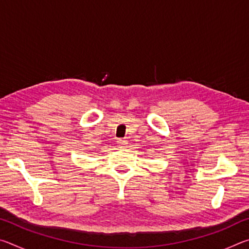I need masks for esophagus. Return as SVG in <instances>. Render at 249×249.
<instances>
[{
  "label": "esophagus",
  "mask_w": 249,
  "mask_h": 249,
  "mask_svg": "<svg viewBox=\"0 0 249 249\" xmlns=\"http://www.w3.org/2000/svg\"><path fill=\"white\" fill-rule=\"evenodd\" d=\"M127 141H126V140H119V141H117V145H119V146H121V147H125L126 145H127Z\"/></svg>",
  "instance_id": "1"
}]
</instances>
